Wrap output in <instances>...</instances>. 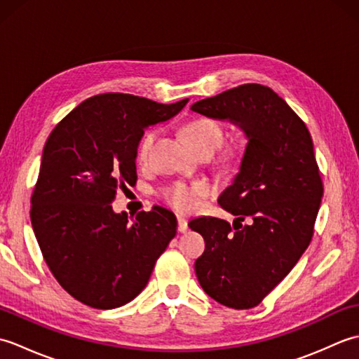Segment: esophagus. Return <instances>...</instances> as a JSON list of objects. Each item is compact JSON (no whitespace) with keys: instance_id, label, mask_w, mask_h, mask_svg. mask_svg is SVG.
Returning a JSON list of instances; mask_svg holds the SVG:
<instances>
[{"instance_id":"34e87169","label":"esophagus","mask_w":359,"mask_h":359,"mask_svg":"<svg viewBox=\"0 0 359 359\" xmlns=\"http://www.w3.org/2000/svg\"><path fill=\"white\" fill-rule=\"evenodd\" d=\"M177 224H179V231L180 233H187L188 231V222H187V219H184V217H177Z\"/></svg>"}]
</instances>
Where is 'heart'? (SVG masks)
<instances>
[{"label":"heart","instance_id":"b5f03b06","mask_svg":"<svg viewBox=\"0 0 359 359\" xmlns=\"http://www.w3.org/2000/svg\"><path fill=\"white\" fill-rule=\"evenodd\" d=\"M182 133H184L185 140L199 154H202V152H211L212 154L220 147V143L224 142V126L211 117H196L189 120L188 123H185L184 129H182ZM156 139L157 131H154V129L142 137L139 148H137V160L140 163L148 162ZM236 154H238V147L236 144H226V147L220 149L222 160H230L236 157ZM211 193L212 188L207 182H194V184L177 182V184L165 188L163 197L172 208L189 212L197 208L202 197H207Z\"/></svg>","mask_w":359,"mask_h":359}]
</instances>
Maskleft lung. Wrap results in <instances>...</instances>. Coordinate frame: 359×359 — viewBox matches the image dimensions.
Wrapping results in <instances>:
<instances>
[{"label": "left lung", "instance_id": "left-lung-1", "mask_svg": "<svg viewBox=\"0 0 359 359\" xmlns=\"http://www.w3.org/2000/svg\"><path fill=\"white\" fill-rule=\"evenodd\" d=\"M191 109L230 120L248 139L241 170L217 201L236 216L233 226L217 217L188 226L205 239L194 264L203 292L225 307L253 309L310 245L324 193L313 142L285 100L256 83L196 102Z\"/></svg>", "mask_w": 359, "mask_h": 359}]
</instances>
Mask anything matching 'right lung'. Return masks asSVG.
Instances as JSON below:
<instances>
[{
	"label": "right lung",
	"instance_id": "1",
	"mask_svg": "<svg viewBox=\"0 0 359 359\" xmlns=\"http://www.w3.org/2000/svg\"><path fill=\"white\" fill-rule=\"evenodd\" d=\"M187 103L120 93L90 97L44 144L30 222L58 284L89 307L108 310L133 301L177 233L170 210L152 207L131 222L111 203L118 188L135 184L144 128L177 116Z\"/></svg>",
	"mask_w": 359,
	"mask_h": 359
}]
</instances>
